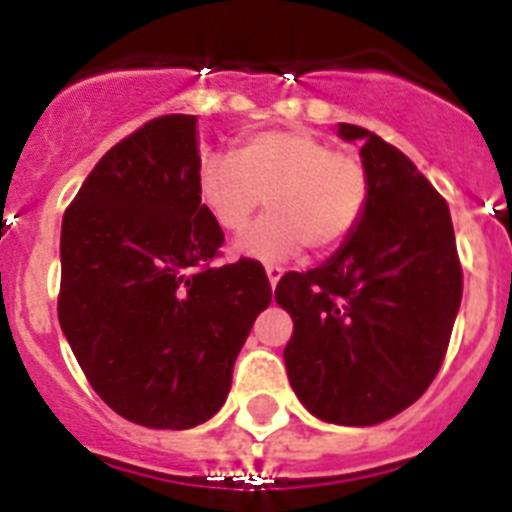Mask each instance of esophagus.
Masks as SVG:
<instances>
[{
  "label": "esophagus",
  "instance_id": "esophagus-1",
  "mask_svg": "<svg viewBox=\"0 0 512 512\" xmlns=\"http://www.w3.org/2000/svg\"><path fill=\"white\" fill-rule=\"evenodd\" d=\"M280 277H283V267H277V264H267V280L272 288L280 283Z\"/></svg>",
  "mask_w": 512,
  "mask_h": 512
}]
</instances>
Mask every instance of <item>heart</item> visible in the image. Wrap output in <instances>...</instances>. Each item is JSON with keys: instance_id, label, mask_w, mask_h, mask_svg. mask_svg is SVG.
Instances as JSON below:
<instances>
[{"instance_id": "obj_1", "label": "heart", "mask_w": 512, "mask_h": 512, "mask_svg": "<svg viewBox=\"0 0 512 512\" xmlns=\"http://www.w3.org/2000/svg\"><path fill=\"white\" fill-rule=\"evenodd\" d=\"M197 197L216 227L243 232L261 202L264 213L235 243L256 261L291 259L310 243L334 251L358 229L368 202V173L360 157L334 152L312 130H264L235 154L211 152L197 165Z\"/></svg>"}]
</instances>
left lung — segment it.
<instances>
[{
    "label": "left lung",
    "instance_id": "left-lung-1",
    "mask_svg": "<svg viewBox=\"0 0 512 512\" xmlns=\"http://www.w3.org/2000/svg\"><path fill=\"white\" fill-rule=\"evenodd\" d=\"M368 202L358 229L310 272H285L275 301L293 318L285 371L312 417L368 427L395 417L438 374L462 301L449 205L417 165L358 125Z\"/></svg>",
    "mask_w": 512,
    "mask_h": 512
}]
</instances>
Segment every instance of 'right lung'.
<instances>
[{"instance_id":"right-lung-1","label":"right lung","mask_w":512,"mask_h":512,"mask_svg":"<svg viewBox=\"0 0 512 512\" xmlns=\"http://www.w3.org/2000/svg\"><path fill=\"white\" fill-rule=\"evenodd\" d=\"M197 165V117H157L98 160L63 213V336L106 406L152 430L224 406L272 301L259 261L211 264L224 232L197 197Z\"/></svg>"}]
</instances>
